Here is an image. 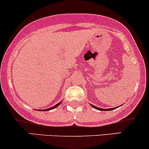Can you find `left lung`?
<instances>
[{"label":"left lung","mask_w":149,"mask_h":149,"mask_svg":"<svg viewBox=\"0 0 149 149\" xmlns=\"http://www.w3.org/2000/svg\"><path fill=\"white\" fill-rule=\"evenodd\" d=\"M91 105L93 107H94L95 109H98V110H101V111H109V110H112V109H114L117 108V107H114V108H109V109H102V108H100V107H95V105H93V104H91Z\"/></svg>","instance_id":"obj_1"}]
</instances>
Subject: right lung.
Returning a JSON list of instances; mask_svg holds the SVG:
<instances>
[{
    "label": "right lung",
    "instance_id": "obj_1",
    "mask_svg": "<svg viewBox=\"0 0 149 149\" xmlns=\"http://www.w3.org/2000/svg\"><path fill=\"white\" fill-rule=\"evenodd\" d=\"M61 102H58V104H56V105H54V107H50V108H49V109H42V110H43V111H49V110H51V109H54V108H56V107H58V106L59 105V104H61ZM42 109H39V111H42Z\"/></svg>",
    "mask_w": 149,
    "mask_h": 149
}]
</instances>
